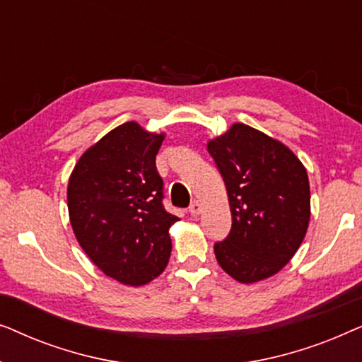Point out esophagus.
Here are the masks:
<instances>
[{"instance_id":"obj_1","label":"esophagus","mask_w":362,"mask_h":362,"mask_svg":"<svg viewBox=\"0 0 362 362\" xmlns=\"http://www.w3.org/2000/svg\"><path fill=\"white\" fill-rule=\"evenodd\" d=\"M202 212V204L199 201H194L192 204L189 206V214L191 216H199Z\"/></svg>"}]
</instances>
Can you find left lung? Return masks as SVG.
Masks as SVG:
<instances>
[{"instance_id":"obj_1","label":"left lung","mask_w":362,"mask_h":362,"mask_svg":"<svg viewBox=\"0 0 362 362\" xmlns=\"http://www.w3.org/2000/svg\"><path fill=\"white\" fill-rule=\"evenodd\" d=\"M226 182L232 229L214 245L221 269L255 284L284 269L310 224L306 168L284 143L244 123L207 141Z\"/></svg>"}]
</instances>
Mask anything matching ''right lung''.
Here are the masks:
<instances>
[{"mask_svg":"<svg viewBox=\"0 0 362 362\" xmlns=\"http://www.w3.org/2000/svg\"><path fill=\"white\" fill-rule=\"evenodd\" d=\"M166 133L127 122L78 158L69 177L74 235L88 259L123 285L150 284L171 255L176 216L163 207L156 155Z\"/></svg>","mask_w":362,"mask_h":362,"instance_id":"right-lung-1","label":"right lung"}]
</instances>
